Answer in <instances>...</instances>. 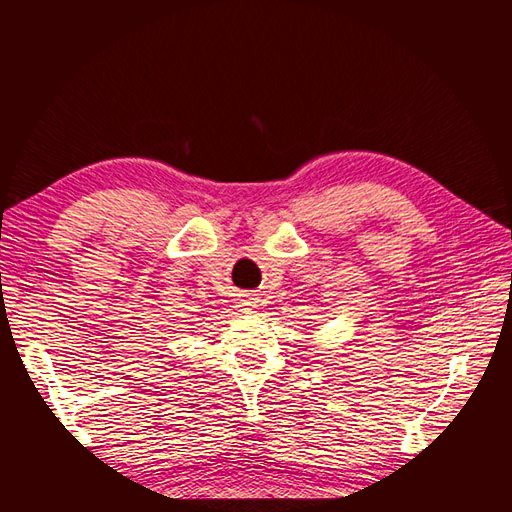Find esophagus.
<instances>
[{"instance_id": "obj_1", "label": "esophagus", "mask_w": 512, "mask_h": 512, "mask_svg": "<svg viewBox=\"0 0 512 512\" xmlns=\"http://www.w3.org/2000/svg\"><path fill=\"white\" fill-rule=\"evenodd\" d=\"M253 306H255V301H253V299H242V303H239V308H244V312L253 310Z\"/></svg>"}]
</instances>
